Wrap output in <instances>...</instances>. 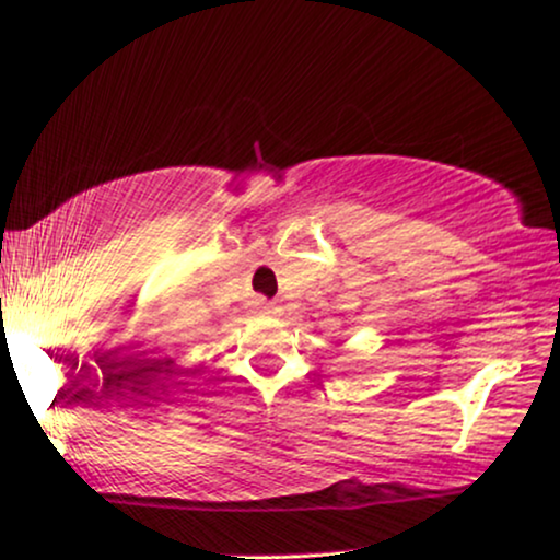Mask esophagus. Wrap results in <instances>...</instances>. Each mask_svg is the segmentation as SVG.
<instances>
[{"mask_svg": "<svg viewBox=\"0 0 560 560\" xmlns=\"http://www.w3.org/2000/svg\"><path fill=\"white\" fill-rule=\"evenodd\" d=\"M253 307L260 313V316H268V313H273V302H266V300H253Z\"/></svg>", "mask_w": 560, "mask_h": 560, "instance_id": "obj_1", "label": "esophagus"}]
</instances>
